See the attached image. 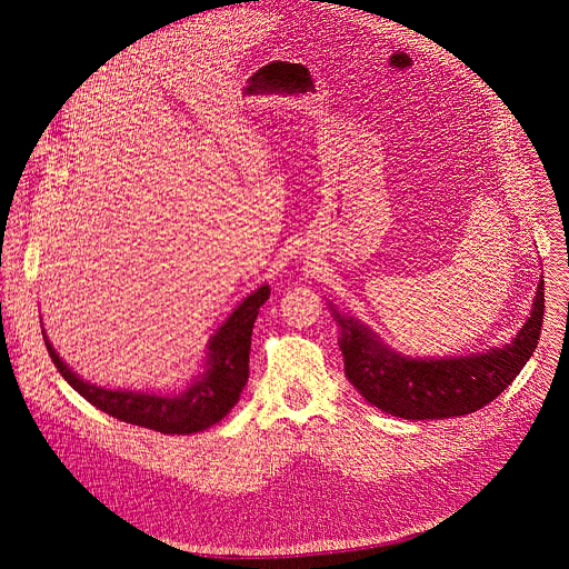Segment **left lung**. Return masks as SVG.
<instances>
[{
	"instance_id": "1",
	"label": "left lung",
	"mask_w": 569,
	"mask_h": 569,
	"mask_svg": "<svg viewBox=\"0 0 569 569\" xmlns=\"http://www.w3.org/2000/svg\"><path fill=\"white\" fill-rule=\"evenodd\" d=\"M348 380L371 406L403 420H442L485 408L507 390L530 360L542 332L545 281L530 318L502 348L440 360H415L387 348L367 325L335 311Z\"/></svg>"
}]
</instances>
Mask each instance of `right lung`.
<instances>
[{"instance_id":"add662e5","label":"right lung","mask_w":569,"mask_h":569,"mask_svg":"<svg viewBox=\"0 0 569 569\" xmlns=\"http://www.w3.org/2000/svg\"><path fill=\"white\" fill-rule=\"evenodd\" d=\"M269 300V286H260L247 300L239 305L219 332L207 346V369L198 376L182 395H154V392H131V390H106L92 382H84L71 371L62 357L54 352L46 332L43 341L57 371L99 410L117 417L127 425L154 429L168 436H187L204 431L221 422L234 408L249 380V350L251 332L260 307Z\"/></svg>"}]
</instances>
